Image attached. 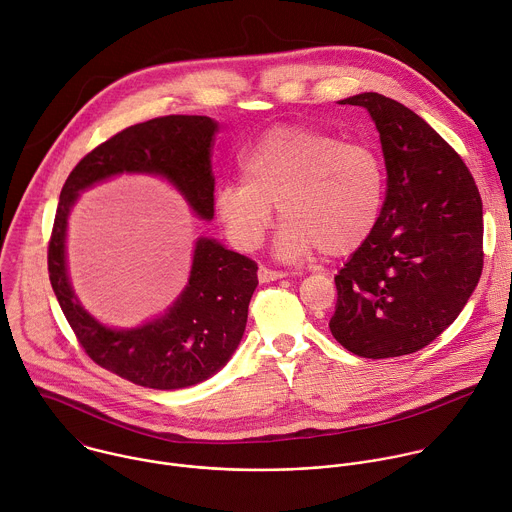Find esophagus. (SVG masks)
Segmentation results:
<instances>
[{
  "instance_id": "esophagus-1",
  "label": "esophagus",
  "mask_w": 512,
  "mask_h": 512,
  "mask_svg": "<svg viewBox=\"0 0 512 512\" xmlns=\"http://www.w3.org/2000/svg\"><path fill=\"white\" fill-rule=\"evenodd\" d=\"M288 274L282 272V270H272V268H266V266H260L258 268V280L260 282H272V280H280V278H286Z\"/></svg>"
}]
</instances>
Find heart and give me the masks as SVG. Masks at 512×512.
Here are the masks:
<instances>
[{
  "label": "heart",
  "instance_id": "b5f03b06",
  "mask_svg": "<svg viewBox=\"0 0 512 512\" xmlns=\"http://www.w3.org/2000/svg\"><path fill=\"white\" fill-rule=\"evenodd\" d=\"M242 179L214 191V210L240 250H256L274 206L284 222L278 256L300 260L321 248L345 256L373 234L385 197V165L369 143L280 127L240 155Z\"/></svg>",
  "mask_w": 512,
  "mask_h": 512
}]
</instances>
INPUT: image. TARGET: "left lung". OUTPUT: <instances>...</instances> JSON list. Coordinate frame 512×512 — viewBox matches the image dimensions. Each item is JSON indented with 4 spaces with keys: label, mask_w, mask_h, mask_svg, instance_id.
I'll use <instances>...</instances> for the list:
<instances>
[{
    "label": "left lung",
    "mask_w": 512,
    "mask_h": 512,
    "mask_svg": "<svg viewBox=\"0 0 512 512\" xmlns=\"http://www.w3.org/2000/svg\"><path fill=\"white\" fill-rule=\"evenodd\" d=\"M341 105L369 111L387 191L373 234L335 276L329 329L359 357L410 355L456 321L480 280L482 199L462 157L401 102L363 92Z\"/></svg>",
    "instance_id": "left-lung-1"
}]
</instances>
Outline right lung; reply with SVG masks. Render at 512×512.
<instances>
[{
    "instance_id": "1",
    "label": "right lung",
    "mask_w": 512,
    "mask_h": 512,
    "mask_svg": "<svg viewBox=\"0 0 512 512\" xmlns=\"http://www.w3.org/2000/svg\"><path fill=\"white\" fill-rule=\"evenodd\" d=\"M218 123L210 117L169 115L133 125L94 147L70 171L58 201L48 244V274L60 309L84 353L102 369L151 387L181 389L220 371L246 329L248 304L258 286V264L199 238L185 290L151 323L119 331L100 325L76 300L66 272V224L78 193L119 173L169 179L191 210L214 218L212 147Z\"/></svg>"
}]
</instances>
